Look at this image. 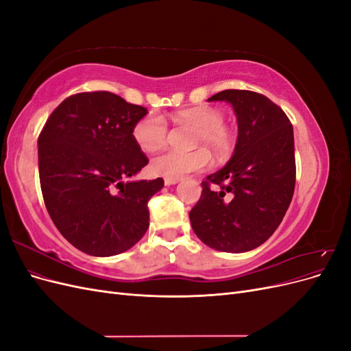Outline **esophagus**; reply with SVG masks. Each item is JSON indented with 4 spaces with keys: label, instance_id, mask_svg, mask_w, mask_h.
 <instances>
[{
    "label": "esophagus",
    "instance_id": "34e87169",
    "mask_svg": "<svg viewBox=\"0 0 351 351\" xmlns=\"http://www.w3.org/2000/svg\"><path fill=\"white\" fill-rule=\"evenodd\" d=\"M164 183H165V186H171V184L178 183V180H174V178H164Z\"/></svg>",
    "mask_w": 351,
    "mask_h": 351
}]
</instances>
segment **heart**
I'll use <instances>...</instances> for the list:
<instances>
[{
  "label": "heart",
  "instance_id": "b5f03b06",
  "mask_svg": "<svg viewBox=\"0 0 351 351\" xmlns=\"http://www.w3.org/2000/svg\"><path fill=\"white\" fill-rule=\"evenodd\" d=\"M173 120L176 124L196 127L195 145L205 143L217 155H224L231 145V136L224 125V114L212 107H196L178 111ZM133 139L145 152L159 149L168 137V124L162 115L149 112L133 125ZM210 164L205 149L178 151L169 149L158 154L151 161V169L156 176L178 180L187 174L202 171Z\"/></svg>",
  "mask_w": 351,
  "mask_h": 351
}]
</instances>
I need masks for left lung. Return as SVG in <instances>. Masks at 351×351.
Returning <instances> with one entry per match:
<instances>
[{"label":"left lung","instance_id":"left-lung-1","mask_svg":"<svg viewBox=\"0 0 351 351\" xmlns=\"http://www.w3.org/2000/svg\"><path fill=\"white\" fill-rule=\"evenodd\" d=\"M208 101L232 105L239 137L228 164L202 182L190 222L206 246L249 252L274 234L290 206L295 186L293 125L277 104L258 92L227 89Z\"/></svg>","mask_w":351,"mask_h":351}]
</instances>
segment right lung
<instances>
[{
  "label": "right lung",
  "instance_id": "obj_1",
  "mask_svg": "<svg viewBox=\"0 0 351 351\" xmlns=\"http://www.w3.org/2000/svg\"><path fill=\"white\" fill-rule=\"evenodd\" d=\"M146 112L107 90L82 92L62 101L39 134L48 214L62 237L92 256L129 250L149 227L147 202L164 180L123 182L149 162L132 134Z\"/></svg>",
  "mask_w": 351,
  "mask_h": 351
}]
</instances>
